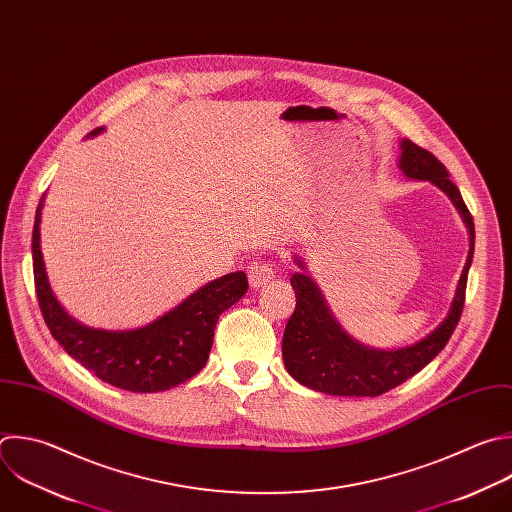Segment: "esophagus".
<instances>
[{
	"label": "esophagus",
	"mask_w": 512,
	"mask_h": 512,
	"mask_svg": "<svg viewBox=\"0 0 512 512\" xmlns=\"http://www.w3.org/2000/svg\"><path fill=\"white\" fill-rule=\"evenodd\" d=\"M247 277H249V283L251 287H263L267 281H271L275 277V269L271 263H265V261H253L249 267H247Z\"/></svg>",
	"instance_id": "1"
}]
</instances>
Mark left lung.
I'll return each instance as SVG.
<instances>
[{
	"label": "left lung",
	"instance_id": "obj_1",
	"mask_svg": "<svg viewBox=\"0 0 512 512\" xmlns=\"http://www.w3.org/2000/svg\"><path fill=\"white\" fill-rule=\"evenodd\" d=\"M398 166L412 181H428L438 187L458 209L468 235L470 249L456 285L448 315L420 342L398 350L368 348L339 325L327 307L317 283L307 275L301 257H293L301 271L291 275L295 289V311L283 333V362L299 384L329 396H382L404 384L428 366L448 344L464 307L468 269L474 255V221L468 213L458 187L450 181L446 166L428 150L408 138L400 142Z\"/></svg>",
	"mask_w": 512,
	"mask_h": 512
}]
</instances>
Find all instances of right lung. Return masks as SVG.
<instances>
[{
	"label": "right lung",
	"instance_id": "1",
	"mask_svg": "<svg viewBox=\"0 0 512 512\" xmlns=\"http://www.w3.org/2000/svg\"><path fill=\"white\" fill-rule=\"evenodd\" d=\"M100 132L102 126L86 138ZM42 209L44 197L32 233L36 293L44 321L66 354L102 382L138 394L164 392L197 376L209 360L219 315L249 289L247 275L235 271L209 281L177 307L136 329L88 327L60 305L50 287L40 245Z\"/></svg>",
	"mask_w": 512,
	"mask_h": 512
}]
</instances>
